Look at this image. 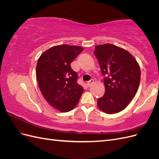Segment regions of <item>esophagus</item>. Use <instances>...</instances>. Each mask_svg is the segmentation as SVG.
I'll return each mask as SVG.
<instances>
[{"mask_svg":"<svg viewBox=\"0 0 159 159\" xmlns=\"http://www.w3.org/2000/svg\"><path fill=\"white\" fill-rule=\"evenodd\" d=\"M93 80H91L90 81H88V82H87V86H88V87H89V86L91 85V84L93 83Z\"/></svg>","mask_w":159,"mask_h":159,"instance_id":"34e87169","label":"esophagus"}]
</instances>
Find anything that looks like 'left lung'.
<instances>
[{"instance_id": "8db88e82", "label": "left lung", "mask_w": 159, "mask_h": 159, "mask_svg": "<svg viewBox=\"0 0 159 159\" xmlns=\"http://www.w3.org/2000/svg\"><path fill=\"white\" fill-rule=\"evenodd\" d=\"M94 54L105 77V94L98 99V107L108 114L125 108L135 95L141 70L134 57L121 48L111 44L95 46Z\"/></svg>"}]
</instances>
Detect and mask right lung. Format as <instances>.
<instances>
[{
    "label": "right lung",
    "instance_id": "obj_1",
    "mask_svg": "<svg viewBox=\"0 0 159 159\" xmlns=\"http://www.w3.org/2000/svg\"><path fill=\"white\" fill-rule=\"evenodd\" d=\"M83 50L81 46H56L45 51L38 60L36 78L41 92L61 112L73 109L83 93L84 88L77 82L78 74L70 66Z\"/></svg>",
    "mask_w": 159,
    "mask_h": 159
}]
</instances>
